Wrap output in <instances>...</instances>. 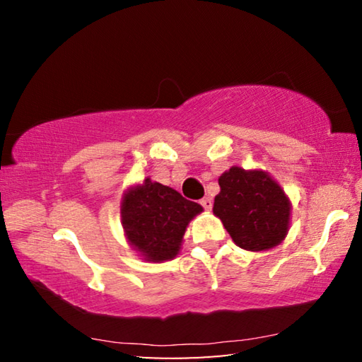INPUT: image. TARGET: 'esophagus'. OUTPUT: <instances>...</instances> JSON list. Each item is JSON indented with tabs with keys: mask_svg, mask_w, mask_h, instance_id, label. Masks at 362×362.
Returning <instances> with one entry per match:
<instances>
[{
	"mask_svg": "<svg viewBox=\"0 0 362 362\" xmlns=\"http://www.w3.org/2000/svg\"><path fill=\"white\" fill-rule=\"evenodd\" d=\"M199 204L203 206L206 211H211L212 209V199L211 198H203V199L199 201Z\"/></svg>",
	"mask_w": 362,
	"mask_h": 362,
	"instance_id": "1",
	"label": "esophagus"
}]
</instances>
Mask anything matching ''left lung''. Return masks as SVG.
<instances>
[{
    "instance_id": "obj_1",
    "label": "left lung",
    "mask_w": 362,
    "mask_h": 362,
    "mask_svg": "<svg viewBox=\"0 0 362 362\" xmlns=\"http://www.w3.org/2000/svg\"><path fill=\"white\" fill-rule=\"evenodd\" d=\"M214 214L241 249L267 250L289 231L291 203L283 188L263 170L231 168L218 177Z\"/></svg>"
}]
</instances>
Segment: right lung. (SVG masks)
<instances>
[{
    "mask_svg": "<svg viewBox=\"0 0 362 362\" xmlns=\"http://www.w3.org/2000/svg\"><path fill=\"white\" fill-rule=\"evenodd\" d=\"M203 207L158 182L145 179L124 193L121 222L131 246L146 262H166L179 254L189 220Z\"/></svg>",
    "mask_w": 362,
    "mask_h": 362,
    "instance_id": "obj_1",
    "label": "right lung"
}]
</instances>
